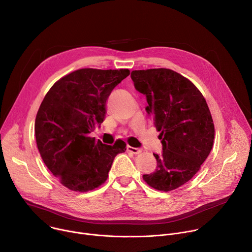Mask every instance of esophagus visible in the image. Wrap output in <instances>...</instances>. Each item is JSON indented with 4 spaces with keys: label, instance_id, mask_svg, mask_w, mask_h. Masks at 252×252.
<instances>
[{
    "label": "esophagus",
    "instance_id": "1",
    "mask_svg": "<svg viewBox=\"0 0 252 252\" xmlns=\"http://www.w3.org/2000/svg\"><path fill=\"white\" fill-rule=\"evenodd\" d=\"M127 150L133 154H138L141 152V149L140 148H137V147H132V146H127Z\"/></svg>",
    "mask_w": 252,
    "mask_h": 252
}]
</instances>
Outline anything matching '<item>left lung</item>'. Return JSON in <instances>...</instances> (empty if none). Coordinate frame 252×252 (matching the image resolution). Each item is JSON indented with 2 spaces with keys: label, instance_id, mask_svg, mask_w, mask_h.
I'll list each match as a JSON object with an SVG mask.
<instances>
[{
  "label": "left lung",
  "instance_id": "obj_1",
  "mask_svg": "<svg viewBox=\"0 0 252 252\" xmlns=\"http://www.w3.org/2000/svg\"><path fill=\"white\" fill-rule=\"evenodd\" d=\"M130 77L135 90L146 97L145 110L162 139L161 154L153 153L156 169L143 180L156 190L172 191L193 178L212 150L211 112L194 84L173 70H134Z\"/></svg>",
  "mask_w": 252,
  "mask_h": 252
}]
</instances>
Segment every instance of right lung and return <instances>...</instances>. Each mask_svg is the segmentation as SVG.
<instances>
[{"label":"right lung","instance_id":"right-lung-1","mask_svg":"<svg viewBox=\"0 0 252 252\" xmlns=\"http://www.w3.org/2000/svg\"><path fill=\"white\" fill-rule=\"evenodd\" d=\"M128 75V69H79L58 80L45 95L35 119L36 144L47 168L68 189L87 192L99 187L115 157L126 151L125 141L108 145L90 133L104 122L112 91Z\"/></svg>","mask_w":252,"mask_h":252}]
</instances>
